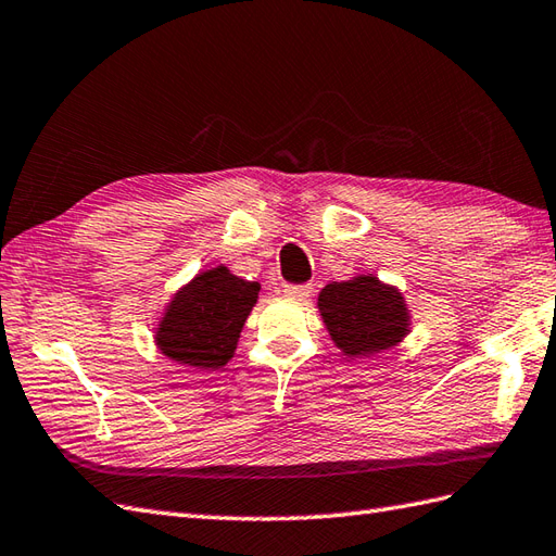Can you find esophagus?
Instances as JSON below:
<instances>
[{
  "instance_id": "obj_1",
  "label": "esophagus",
  "mask_w": 556,
  "mask_h": 556,
  "mask_svg": "<svg viewBox=\"0 0 556 556\" xmlns=\"http://www.w3.org/2000/svg\"><path fill=\"white\" fill-rule=\"evenodd\" d=\"M309 293H313L309 283H287V287H283V295L293 301H307Z\"/></svg>"
}]
</instances>
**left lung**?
<instances>
[{
	"label": "left lung",
	"mask_w": 556,
	"mask_h": 556,
	"mask_svg": "<svg viewBox=\"0 0 556 556\" xmlns=\"http://www.w3.org/2000/svg\"><path fill=\"white\" fill-rule=\"evenodd\" d=\"M321 319L345 355H377L409 331V313L397 289L371 275L327 283L319 291Z\"/></svg>",
	"instance_id": "obj_1"
}]
</instances>
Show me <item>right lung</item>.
I'll list each match as a JSON object with an SVG mask.
<instances>
[{"mask_svg": "<svg viewBox=\"0 0 556 556\" xmlns=\"http://www.w3.org/2000/svg\"><path fill=\"white\" fill-rule=\"evenodd\" d=\"M257 291L261 283L235 277L225 265L205 269L167 303L156 331L159 351L187 367H225L237 351Z\"/></svg>", "mask_w": 556, "mask_h": 556, "instance_id": "right-lung-1", "label": "right lung"}]
</instances>
